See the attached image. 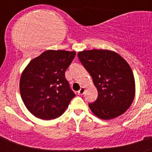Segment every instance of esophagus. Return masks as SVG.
Segmentation results:
<instances>
[{
  "label": "esophagus",
  "mask_w": 152,
  "mask_h": 152,
  "mask_svg": "<svg viewBox=\"0 0 152 152\" xmlns=\"http://www.w3.org/2000/svg\"><path fill=\"white\" fill-rule=\"evenodd\" d=\"M85 92V88H81L78 91H77V94L78 95H83Z\"/></svg>",
  "instance_id": "1"
}]
</instances>
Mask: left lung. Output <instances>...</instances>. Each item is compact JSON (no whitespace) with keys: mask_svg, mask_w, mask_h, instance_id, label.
Masks as SVG:
<instances>
[{"mask_svg":"<svg viewBox=\"0 0 152 152\" xmlns=\"http://www.w3.org/2000/svg\"><path fill=\"white\" fill-rule=\"evenodd\" d=\"M77 56L97 89V99L88 105L93 113L105 120L124 113L135 94V78L128 62L107 49L84 50Z\"/></svg>","mask_w":152,"mask_h":152,"instance_id":"8db88e82","label":"left lung"}]
</instances>
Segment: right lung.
<instances>
[{"instance_id":"right-lung-1","label":"right lung","mask_w":152,"mask_h":152,"mask_svg":"<svg viewBox=\"0 0 152 152\" xmlns=\"http://www.w3.org/2000/svg\"><path fill=\"white\" fill-rule=\"evenodd\" d=\"M75 55V51L47 50L31 60L23 71L21 97L36 117L45 120L58 118L75 96L64 76Z\"/></svg>"}]
</instances>
